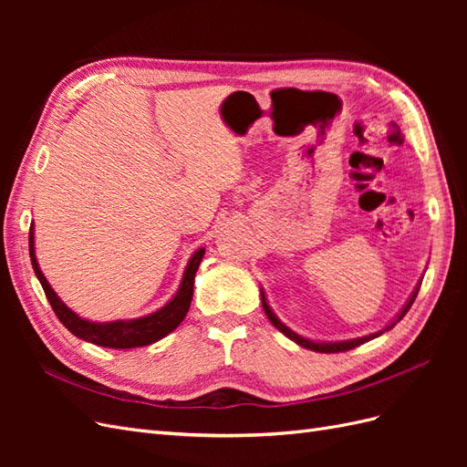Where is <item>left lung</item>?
Instances as JSON below:
<instances>
[{"instance_id":"obj_1","label":"left lung","mask_w":467,"mask_h":467,"mask_svg":"<svg viewBox=\"0 0 467 467\" xmlns=\"http://www.w3.org/2000/svg\"><path fill=\"white\" fill-rule=\"evenodd\" d=\"M419 288H420V282L417 285V288L413 290L411 298L407 300V304L403 306V309L398 314V317H395L391 323H388L384 329H379V331L370 333V335H364V337L348 338V341H335V343H329V341H309V338H306V337H302V335H298V333H294L290 327H286V325L282 323V321L275 316L271 306H268V302H266V296H265L263 290H261V302H263V309H265V314H266L268 321H271L280 333H285V335L290 338V341H294L296 345H300V347L309 348V350H316V352H345V350H350V348H355V347H360V345H364V343H368V341H372V338L379 337L381 333H386V331H389L391 327H395V325H398V323L403 319V316L409 312V307L413 306V302H415V298H417V294H419Z\"/></svg>"}]
</instances>
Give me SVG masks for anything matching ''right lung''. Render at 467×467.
Returning a JSON list of instances; mask_svg holds the SVG:
<instances>
[{
  "instance_id": "add662e5",
  "label": "right lung",
  "mask_w": 467,
  "mask_h": 467,
  "mask_svg": "<svg viewBox=\"0 0 467 467\" xmlns=\"http://www.w3.org/2000/svg\"><path fill=\"white\" fill-rule=\"evenodd\" d=\"M29 255H31L35 275L42 285V290L47 294L54 314L58 316V319L69 333L99 347L136 348V347H146L160 341V338H163L165 335L175 331L179 327V323L185 319L192 300L194 275L199 271V265L204 257V247L194 251V255L187 263L185 273H182V280L177 294L163 307H160L158 312L144 317H136V319H119V321H107V323H97L86 317H79L74 309H69L58 298V294L52 290L50 282L47 280L45 275H42L35 255V223H31V232H29Z\"/></svg>"
}]
</instances>
